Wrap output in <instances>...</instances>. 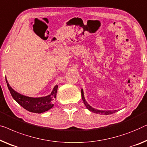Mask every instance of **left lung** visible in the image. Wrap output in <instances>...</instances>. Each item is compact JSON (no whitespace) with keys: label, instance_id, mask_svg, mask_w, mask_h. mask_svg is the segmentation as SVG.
Returning a JSON list of instances; mask_svg holds the SVG:
<instances>
[{"label":"left lung","instance_id":"1","mask_svg":"<svg viewBox=\"0 0 147 147\" xmlns=\"http://www.w3.org/2000/svg\"><path fill=\"white\" fill-rule=\"evenodd\" d=\"M82 97L83 101H84V103L85 104V105H86L87 109H89L91 112L95 113H97V114L105 115H107L114 113L116 112V110H115V111H100V110L95 109H94V108H93L92 107H91V106L89 105L88 103H87V101H86V100H85V97L84 95V91H83V89H82Z\"/></svg>","mask_w":147,"mask_h":147}]
</instances>
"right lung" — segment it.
I'll use <instances>...</instances> for the list:
<instances>
[{"mask_svg":"<svg viewBox=\"0 0 147 147\" xmlns=\"http://www.w3.org/2000/svg\"><path fill=\"white\" fill-rule=\"evenodd\" d=\"M6 82L10 94L14 99L19 105H20L23 108H24L28 111L35 113H41L47 111L54 106L52 101L56 97L58 86L54 87L52 93L48 96L34 98V97L24 96V95L17 93L9 86L6 79Z\"/></svg>","mask_w":147,"mask_h":147,"instance_id":"1","label":"right lung"}]
</instances>
